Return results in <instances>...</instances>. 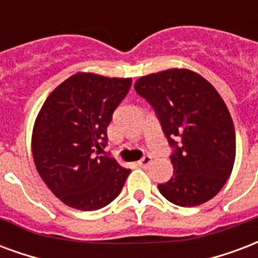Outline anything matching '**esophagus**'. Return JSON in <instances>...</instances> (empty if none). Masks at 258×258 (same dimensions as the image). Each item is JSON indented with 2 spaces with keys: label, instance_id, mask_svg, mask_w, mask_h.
<instances>
[{
  "label": "esophagus",
  "instance_id": "1",
  "mask_svg": "<svg viewBox=\"0 0 258 258\" xmlns=\"http://www.w3.org/2000/svg\"><path fill=\"white\" fill-rule=\"evenodd\" d=\"M151 162H152V156H151V155H144V156L137 162V164H139L140 167H147V166H150Z\"/></svg>",
  "mask_w": 258,
  "mask_h": 258
}]
</instances>
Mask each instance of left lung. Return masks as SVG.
Instances as JSON below:
<instances>
[{
    "instance_id": "1",
    "label": "left lung",
    "mask_w": 258,
    "mask_h": 258,
    "mask_svg": "<svg viewBox=\"0 0 258 258\" xmlns=\"http://www.w3.org/2000/svg\"><path fill=\"white\" fill-rule=\"evenodd\" d=\"M135 90L154 108L173 150V177L159 183V191L179 207L211 200L224 186L235 160V131L218 91L187 69L140 77Z\"/></svg>"
}]
</instances>
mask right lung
I'll return each instance as SVG.
<instances>
[{
  "label": "right lung",
  "instance_id": "add662e5",
  "mask_svg": "<svg viewBox=\"0 0 258 258\" xmlns=\"http://www.w3.org/2000/svg\"><path fill=\"white\" fill-rule=\"evenodd\" d=\"M132 79L77 73L48 95L35 121L32 155L48 189L75 210L96 211L121 193L131 173L102 151Z\"/></svg>",
  "mask_w": 258,
  "mask_h": 258
}]
</instances>
